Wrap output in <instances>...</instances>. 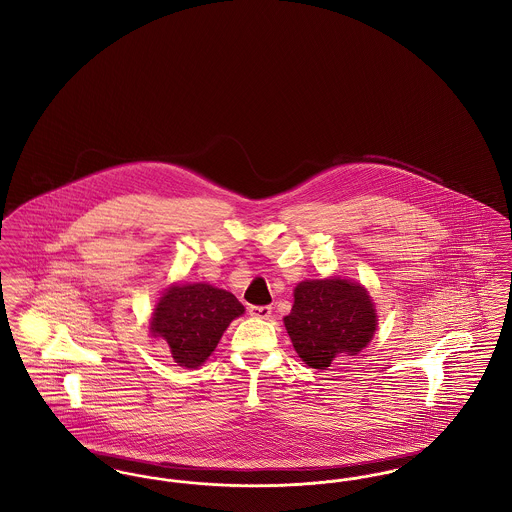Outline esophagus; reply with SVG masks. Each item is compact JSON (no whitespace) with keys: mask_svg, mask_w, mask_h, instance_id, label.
<instances>
[{"mask_svg":"<svg viewBox=\"0 0 512 512\" xmlns=\"http://www.w3.org/2000/svg\"><path fill=\"white\" fill-rule=\"evenodd\" d=\"M247 311H249V315H251V317L255 318H268L270 315H272V309H270L268 305H263V307L251 305Z\"/></svg>","mask_w":512,"mask_h":512,"instance_id":"34e87169","label":"esophagus"}]
</instances>
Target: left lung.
<instances>
[{"label": "left lung", "instance_id": "8db88e82", "mask_svg": "<svg viewBox=\"0 0 512 512\" xmlns=\"http://www.w3.org/2000/svg\"><path fill=\"white\" fill-rule=\"evenodd\" d=\"M293 297L284 324L305 365L324 370L336 357L357 355L372 340L376 311L363 286L341 278L309 280Z\"/></svg>", "mask_w": 512, "mask_h": 512}]
</instances>
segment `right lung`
Here are the masks:
<instances>
[{"label": "right lung", "instance_id": "add662e5", "mask_svg": "<svg viewBox=\"0 0 512 512\" xmlns=\"http://www.w3.org/2000/svg\"><path fill=\"white\" fill-rule=\"evenodd\" d=\"M244 313V305L226 290L209 284L172 286L161 297L151 334L167 341L172 359L195 368L215 351L224 330Z\"/></svg>", "mask_w": 512, "mask_h": 512}]
</instances>
